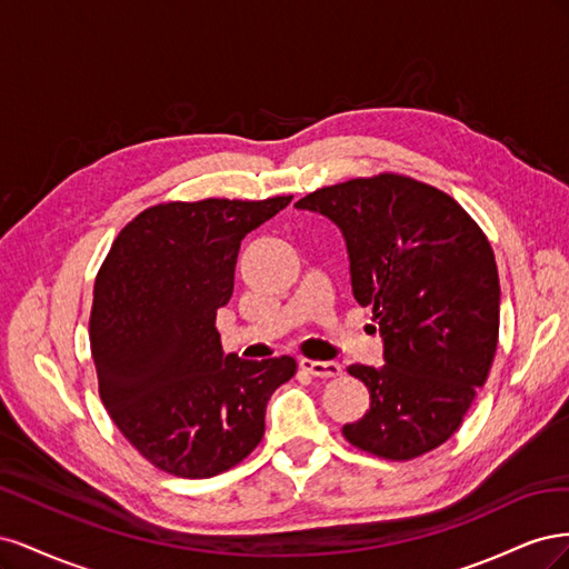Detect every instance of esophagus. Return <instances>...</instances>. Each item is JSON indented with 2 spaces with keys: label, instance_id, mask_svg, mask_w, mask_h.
<instances>
[{
  "label": "esophagus",
  "instance_id": "obj_1",
  "mask_svg": "<svg viewBox=\"0 0 569 569\" xmlns=\"http://www.w3.org/2000/svg\"><path fill=\"white\" fill-rule=\"evenodd\" d=\"M299 366L306 370V372H311L313 377H339L341 375V366L339 363H335V360H311V358H301L299 360Z\"/></svg>",
  "mask_w": 569,
  "mask_h": 569
}]
</instances>
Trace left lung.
<instances>
[{
	"label": "left lung",
	"instance_id": "8db88e82",
	"mask_svg": "<svg viewBox=\"0 0 569 569\" xmlns=\"http://www.w3.org/2000/svg\"><path fill=\"white\" fill-rule=\"evenodd\" d=\"M295 206L341 230L353 297L372 306L385 341L382 368L349 366L370 408L341 435L385 460L435 451L458 432L496 356L501 287L487 234L453 197L396 173L322 187Z\"/></svg>",
	"mask_w": 569,
	"mask_h": 569
}]
</instances>
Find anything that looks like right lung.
Wrapping results in <instances>:
<instances>
[{
	"label": "right lung",
	"mask_w": 569,
	"mask_h": 569,
	"mask_svg": "<svg viewBox=\"0 0 569 569\" xmlns=\"http://www.w3.org/2000/svg\"><path fill=\"white\" fill-rule=\"evenodd\" d=\"M291 197L151 206L120 230L94 280L90 347L99 396L123 437L159 470L206 479L242 462L266 432L291 356L222 353L218 308L242 239Z\"/></svg>",
	"instance_id": "add662e5"
}]
</instances>
